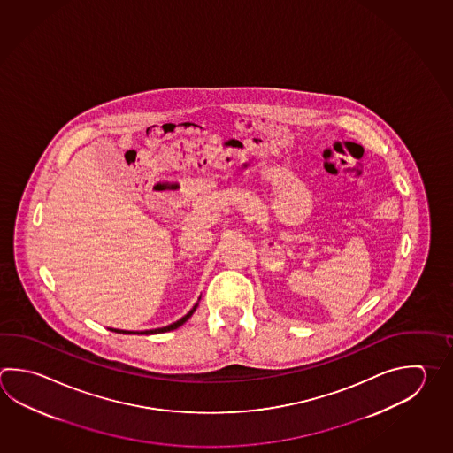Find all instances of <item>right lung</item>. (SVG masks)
Segmentation results:
<instances>
[{"instance_id": "obj_1", "label": "right lung", "mask_w": 453, "mask_h": 453, "mask_svg": "<svg viewBox=\"0 0 453 453\" xmlns=\"http://www.w3.org/2000/svg\"><path fill=\"white\" fill-rule=\"evenodd\" d=\"M196 306H198V303H196V306L194 308L190 309L188 311V314L186 316L182 317V319H180V320H176L174 324L166 325V326H163V328H155V330H145V332H142L141 334H165V332H170V330H176L178 326H180V325L184 324V322H188V317L192 316L194 312H196ZM111 332H115V334H134V332H127V330H117V328H111Z\"/></svg>"}]
</instances>
